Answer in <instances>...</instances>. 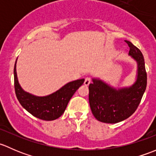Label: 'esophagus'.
Masks as SVG:
<instances>
[{
	"label": "esophagus",
	"instance_id": "obj_1",
	"mask_svg": "<svg viewBox=\"0 0 156 156\" xmlns=\"http://www.w3.org/2000/svg\"><path fill=\"white\" fill-rule=\"evenodd\" d=\"M90 82H91V78H90V77H87V78H85V79H84V85L86 86L89 85V84H90Z\"/></svg>",
	"mask_w": 156,
	"mask_h": 156
}]
</instances>
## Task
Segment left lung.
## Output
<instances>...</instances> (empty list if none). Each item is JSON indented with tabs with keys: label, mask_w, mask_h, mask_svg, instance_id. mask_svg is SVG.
Segmentation results:
<instances>
[{
	"label": "left lung",
	"mask_w": 156,
	"mask_h": 156,
	"mask_svg": "<svg viewBox=\"0 0 156 156\" xmlns=\"http://www.w3.org/2000/svg\"><path fill=\"white\" fill-rule=\"evenodd\" d=\"M129 55L137 62V78L131 87L116 90L98 79L89 84V103L94 117L104 123L115 124L125 120L136 110L146 90L147 75L140 50L131 42Z\"/></svg>",
	"instance_id": "1"
}]
</instances>
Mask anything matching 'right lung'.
<instances>
[{
    "mask_svg": "<svg viewBox=\"0 0 156 156\" xmlns=\"http://www.w3.org/2000/svg\"><path fill=\"white\" fill-rule=\"evenodd\" d=\"M16 63L14 66V87L17 99L23 108L34 117L44 121H53L60 117L65 112L69 100L75 91L84 83L78 79L66 84L56 92L46 97H35L22 89L17 79Z\"/></svg>",
    "mask_w": 156,
    "mask_h": 156,
    "instance_id": "right-lung-1",
    "label": "right lung"
}]
</instances>
